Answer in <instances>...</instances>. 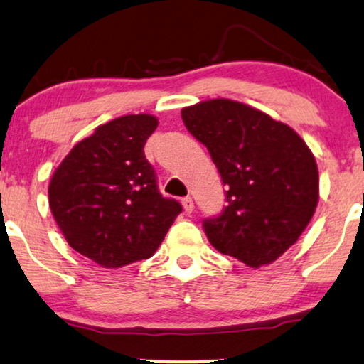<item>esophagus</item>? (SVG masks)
<instances>
[{
    "label": "esophagus",
    "mask_w": 364,
    "mask_h": 364,
    "mask_svg": "<svg viewBox=\"0 0 364 364\" xmlns=\"http://www.w3.org/2000/svg\"><path fill=\"white\" fill-rule=\"evenodd\" d=\"M182 205H183V210L187 213H191L193 210V200L191 197H183L182 198Z\"/></svg>",
    "instance_id": "obj_1"
}]
</instances>
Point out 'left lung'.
<instances>
[{
    "mask_svg": "<svg viewBox=\"0 0 364 364\" xmlns=\"http://www.w3.org/2000/svg\"><path fill=\"white\" fill-rule=\"evenodd\" d=\"M181 114L227 187L220 215L202 223L208 242L255 268L277 260L315 213L318 167L311 151L287 124L230 99L198 102Z\"/></svg>",
    "mask_w": 364,
    "mask_h": 364,
    "instance_id": "8db88e82",
    "label": "left lung"
}]
</instances>
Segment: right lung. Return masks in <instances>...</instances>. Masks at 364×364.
<instances>
[{"label":"right lung","mask_w":364,"mask_h":364,"mask_svg":"<svg viewBox=\"0 0 364 364\" xmlns=\"http://www.w3.org/2000/svg\"><path fill=\"white\" fill-rule=\"evenodd\" d=\"M157 119L131 114L73 147L49 183V207L69 245L106 268L152 257L182 212L162 197L144 146Z\"/></svg>","instance_id":"add662e5"}]
</instances>
